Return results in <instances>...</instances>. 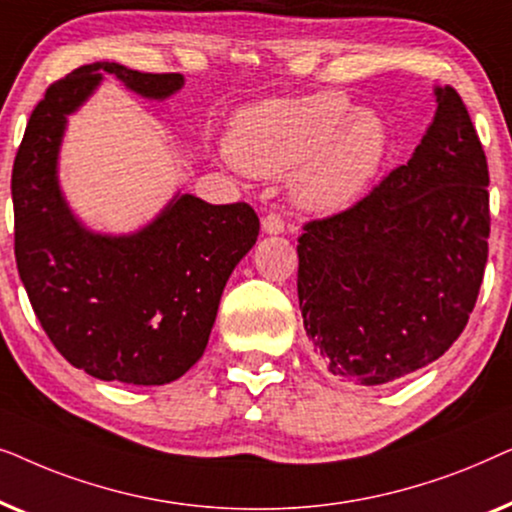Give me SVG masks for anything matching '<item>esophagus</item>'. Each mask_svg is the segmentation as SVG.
<instances>
[{"mask_svg": "<svg viewBox=\"0 0 512 512\" xmlns=\"http://www.w3.org/2000/svg\"><path fill=\"white\" fill-rule=\"evenodd\" d=\"M284 228H286V223L282 219V214H277V212L265 214V219H263V230H265V233L279 235V233H284Z\"/></svg>", "mask_w": 512, "mask_h": 512, "instance_id": "obj_1", "label": "esophagus"}]
</instances>
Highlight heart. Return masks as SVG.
<instances>
[{"label": "heart", "instance_id": "heart-1", "mask_svg": "<svg viewBox=\"0 0 512 512\" xmlns=\"http://www.w3.org/2000/svg\"><path fill=\"white\" fill-rule=\"evenodd\" d=\"M389 135L370 111H354L347 95L324 90L244 111L230 135V153L244 170L293 177L298 198L338 209L366 191L387 158Z\"/></svg>", "mask_w": 512, "mask_h": 512}]
</instances>
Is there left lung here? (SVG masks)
<instances>
[{"mask_svg":"<svg viewBox=\"0 0 512 512\" xmlns=\"http://www.w3.org/2000/svg\"><path fill=\"white\" fill-rule=\"evenodd\" d=\"M438 111L405 165L298 237V300L317 359L373 384L429 366L468 324L489 254V170L464 100Z\"/></svg>","mask_w":512,"mask_h":512,"instance_id":"8db88e82","label":"left lung"}]
</instances>
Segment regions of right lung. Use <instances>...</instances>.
Wrapping results in <instances>:
<instances>
[{
  "instance_id": "1",
  "label": "right lung",
  "mask_w": 512,
  "mask_h": 512,
  "mask_svg": "<svg viewBox=\"0 0 512 512\" xmlns=\"http://www.w3.org/2000/svg\"><path fill=\"white\" fill-rule=\"evenodd\" d=\"M144 97H167L181 74L93 62L46 88L11 172L18 275L55 349L107 382L167 384L205 352L230 272L256 244L261 221L247 202L209 205L181 195L130 237L88 233L72 219L55 179L65 116L102 74Z\"/></svg>"
}]
</instances>
